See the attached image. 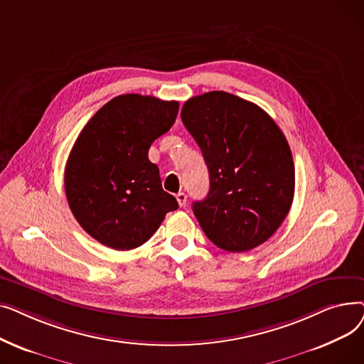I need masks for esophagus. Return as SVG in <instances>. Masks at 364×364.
<instances>
[{
	"label": "esophagus",
	"instance_id": "34e87169",
	"mask_svg": "<svg viewBox=\"0 0 364 364\" xmlns=\"http://www.w3.org/2000/svg\"><path fill=\"white\" fill-rule=\"evenodd\" d=\"M177 202H178V205L180 206H184L186 205V202H187V196H186V193H183V192H180V193H177Z\"/></svg>",
	"mask_w": 364,
	"mask_h": 364
}]
</instances>
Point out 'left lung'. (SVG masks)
Returning <instances> with one entry per match:
<instances>
[{
	"label": "left lung",
	"mask_w": 364,
	"mask_h": 364,
	"mask_svg": "<svg viewBox=\"0 0 364 364\" xmlns=\"http://www.w3.org/2000/svg\"><path fill=\"white\" fill-rule=\"evenodd\" d=\"M181 121L209 171L208 196L193 202L208 239L228 252L270 239L295 192L294 159L282 129L259 106L225 91L188 99Z\"/></svg>",
	"instance_id": "left-lung-1"
}]
</instances>
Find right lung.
I'll use <instances>...</instances> for the list:
<instances>
[{
  "label": "right lung",
  "instance_id": "1",
  "mask_svg": "<svg viewBox=\"0 0 364 364\" xmlns=\"http://www.w3.org/2000/svg\"><path fill=\"white\" fill-rule=\"evenodd\" d=\"M178 102L124 94L95 112L65 168L70 211L84 230L117 251L141 246L178 208L162 188L149 149L174 125Z\"/></svg>",
  "mask_w": 364,
  "mask_h": 364
}]
</instances>
